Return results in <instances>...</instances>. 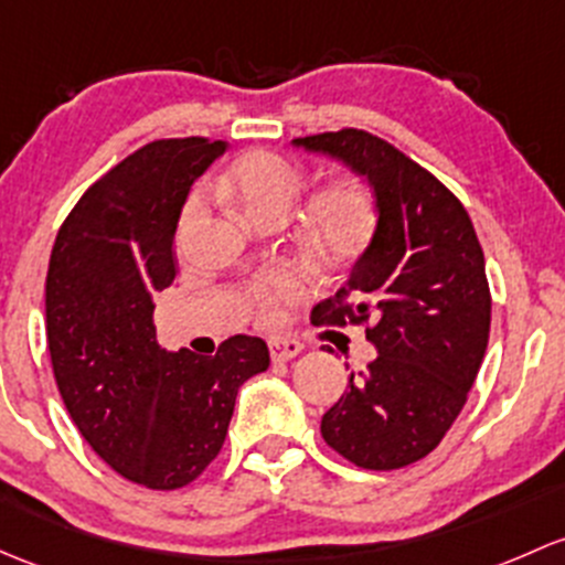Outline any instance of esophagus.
Here are the masks:
<instances>
[{"instance_id": "1", "label": "esophagus", "mask_w": 565, "mask_h": 565, "mask_svg": "<svg viewBox=\"0 0 565 565\" xmlns=\"http://www.w3.org/2000/svg\"><path fill=\"white\" fill-rule=\"evenodd\" d=\"M300 343L298 341H273L270 343V360L273 362H289L292 358L300 354Z\"/></svg>"}]
</instances>
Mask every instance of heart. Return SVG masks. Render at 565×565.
<instances>
[{
	"label": "heart",
	"mask_w": 565,
	"mask_h": 565,
	"mask_svg": "<svg viewBox=\"0 0 565 565\" xmlns=\"http://www.w3.org/2000/svg\"><path fill=\"white\" fill-rule=\"evenodd\" d=\"M306 189V173L273 151H252L235 159L213 181V192L241 205L254 222L278 224L289 216ZM205 213L203 194L194 192L178 218V241H186ZM379 227V205L371 189L354 175L332 178L302 203L300 235L308 252L324 265L354 263L371 246ZM308 295L298 267H273L248 284V308L263 328H276L287 311Z\"/></svg>",
	"instance_id": "b5f03b06"
}]
</instances>
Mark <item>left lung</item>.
<instances>
[{
	"instance_id": "left-lung-1",
	"label": "left lung",
	"mask_w": 565,
	"mask_h": 565,
	"mask_svg": "<svg viewBox=\"0 0 565 565\" xmlns=\"http://www.w3.org/2000/svg\"><path fill=\"white\" fill-rule=\"evenodd\" d=\"M295 146L365 175L379 205L352 278L311 313L313 324H362L379 352L324 412L322 438L367 471L412 466L441 444L484 360V252L460 200L392 142L338 129Z\"/></svg>"
}]
</instances>
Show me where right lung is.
I'll list each match as a JSON object with an SVG mask.
<instances>
[{"mask_svg":"<svg viewBox=\"0 0 565 565\" xmlns=\"http://www.w3.org/2000/svg\"><path fill=\"white\" fill-rule=\"evenodd\" d=\"M222 151L207 138L146 142L83 192L47 263L45 335L64 406L113 471L151 490L192 484L216 460L237 387L270 365L252 335L213 358L157 343L153 295L175 278L181 207Z\"/></svg>","mask_w":565,"mask_h":565,"instance_id":"right-lung-1","label":"right lung"}]
</instances>
